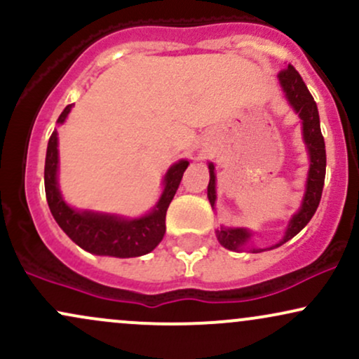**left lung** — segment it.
<instances>
[{
	"instance_id": "left-lung-1",
	"label": "left lung",
	"mask_w": 359,
	"mask_h": 359,
	"mask_svg": "<svg viewBox=\"0 0 359 359\" xmlns=\"http://www.w3.org/2000/svg\"><path fill=\"white\" fill-rule=\"evenodd\" d=\"M280 86H282L283 94H285L288 104L292 109L299 114L302 121V140L306 143L307 155H309V172L306 180V192H304L302 203H300L299 211L288 221L283 238L277 245L270 248H255L251 245V236L253 233L248 228H226L221 226L216 229V238L221 243V246L231 251L250 250L251 253H262L265 250H273L282 246L283 243L299 234L307 226V222L312 219L317 205L320 203L325 177V145L323 133H320V121L317 104L309 93L307 86L304 84L300 74L295 71L294 65L288 64L282 72L278 74ZM209 185H208V199L211 203V208L216 205V172H214V163L209 162Z\"/></svg>"
}]
</instances>
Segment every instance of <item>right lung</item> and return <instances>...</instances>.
I'll use <instances>...</instances> for the list:
<instances>
[{"mask_svg":"<svg viewBox=\"0 0 359 359\" xmlns=\"http://www.w3.org/2000/svg\"><path fill=\"white\" fill-rule=\"evenodd\" d=\"M72 104L62 111L57 119L64 125L71 113ZM187 160H179L167 170L163 177V191L150 212L140 217H125L119 214L97 212L89 209L72 208L64 201L59 187V137L53 130L48 140L47 156H45V196L53 219L60 229L82 250L101 257L133 258L150 253L156 248L165 234V214L168 204L174 199Z\"/></svg>","mask_w":359,"mask_h":359,"instance_id":"add662e5","label":"right lung"}]
</instances>
